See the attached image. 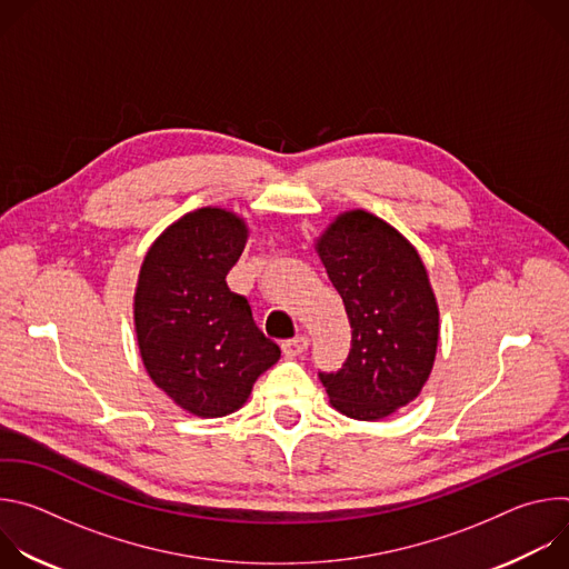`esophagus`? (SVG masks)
Instances as JSON below:
<instances>
[{
    "mask_svg": "<svg viewBox=\"0 0 569 569\" xmlns=\"http://www.w3.org/2000/svg\"><path fill=\"white\" fill-rule=\"evenodd\" d=\"M308 345H310V340H308L306 336H299V338L286 340V342L281 345V349H283L286 358H295V356H301V353L308 349Z\"/></svg>",
    "mask_w": 569,
    "mask_h": 569,
    "instance_id": "34e87169",
    "label": "esophagus"
}]
</instances>
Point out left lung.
<instances>
[{"label":"left lung","instance_id":"1","mask_svg":"<svg viewBox=\"0 0 569 569\" xmlns=\"http://www.w3.org/2000/svg\"><path fill=\"white\" fill-rule=\"evenodd\" d=\"M315 252L351 323L347 362L319 380L338 412L380 421L412 402L435 367L439 306L428 270L408 238L365 209L340 213Z\"/></svg>","mask_w":569,"mask_h":569}]
</instances>
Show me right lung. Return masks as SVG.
Returning <instances> with one entry per match:
<instances>
[{
	"mask_svg": "<svg viewBox=\"0 0 569 569\" xmlns=\"http://www.w3.org/2000/svg\"><path fill=\"white\" fill-rule=\"evenodd\" d=\"M246 218L220 207L189 211L148 248L134 288V333L150 380L200 419L248 402L281 349L254 323L227 272L246 250Z\"/></svg>",
	"mask_w": 569,
	"mask_h": 569,
	"instance_id": "1",
	"label": "right lung"
}]
</instances>
